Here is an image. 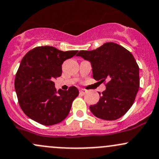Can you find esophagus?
I'll list each match as a JSON object with an SVG mask.
<instances>
[{
    "label": "esophagus",
    "mask_w": 159,
    "mask_h": 159,
    "mask_svg": "<svg viewBox=\"0 0 159 159\" xmlns=\"http://www.w3.org/2000/svg\"><path fill=\"white\" fill-rule=\"evenodd\" d=\"M80 93H82V94H86V93H87V90L83 89H82L80 90Z\"/></svg>",
    "instance_id": "esophagus-1"
}]
</instances>
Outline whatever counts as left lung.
Segmentation results:
<instances>
[{"instance_id": "8db88e82", "label": "left lung", "mask_w": 159, "mask_h": 159, "mask_svg": "<svg viewBox=\"0 0 159 159\" xmlns=\"http://www.w3.org/2000/svg\"><path fill=\"white\" fill-rule=\"evenodd\" d=\"M76 56L89 61L93 76L103 83L106 89L99 93L91 112L102 120H114L127 112L134 104L139 88V66L129 51L121 45L107 42L93 51H80Z\"/></svg>"}]
</instances>
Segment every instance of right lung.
I'll return each instance as SVG.
<instances>
[{"mask_svg":"<svg viewBox=\"0 0 159 159\" xmlns=\"http://www.w3.org/2000/svg\"><path fill=\"white\" fill-rule=\"evenodd\" d=\"M77 52L42 46L30 51L22 59L15 78V90L20 107L32 120L50 126L68 115L79 90L71 86L66 91H57L53 80L61 76L64 61Z\"/></svg>","mask_w":159,"mask_h":159,"instance_id":"1","label":"right lung"}]
</instances>
